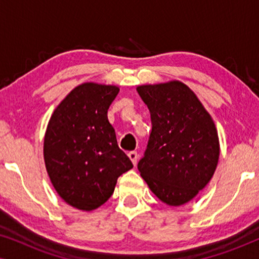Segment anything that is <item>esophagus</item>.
I'll return each mask as SVG.
<instances>
[{"instance_id":"esophagus-1","label":"esophagus","mask_w":259,"mask_h":259,"mask_svg":"<svg viewBox=\"0 0 259 259\" xmlns=\"http://www.w3.org/2000/svg\"><path fill=\"white\" fill-rule=\"evenodd\" d=\"M128 158L131 159V161H132V164L136 166L137 162H138V153H137V152H130Z\"/></svg>"}]
</instances>
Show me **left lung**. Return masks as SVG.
<instances>
[{
  "mask_svg": "<svg viewBox=\"0 0 259 259\" xmlns=\"http://www.w3.org/2000/svg\"><path fill=\"white\" fill-rule=\"evenodd\" d=\"M137 91L152 121L147 148L138 164L140 176L162 203H189L217 168L221 147L213 119L182 81L141 84Z\"/></svg>",
  "mask_w": 259,
  "mask_h": 259,
  "instance_id": "1",
  "label": "left lung"
}]
</instances>
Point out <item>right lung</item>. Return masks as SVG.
I'll use <instances>...</instances> for the list:
<instances>
[{"label": "right lung", "mask_w": 259, "mask_h": 259, "mask_svg": "<svg viewBox=\"0 0 259 259\" xmlns=\"http://www.w3.org/2000/svg\"><path fill=\"white\" fill-rule=\"evenodd\" d=\"M119 91L113 84L81 83L49 119L44 140L46 169L59 196L77 210L92 211L105 204L119 177L133 167L107 118Z\"/></svg>", "instance_id": "1"}]
</instances>
